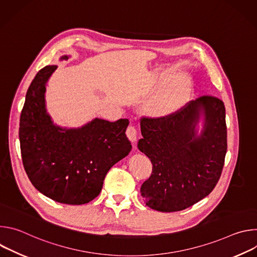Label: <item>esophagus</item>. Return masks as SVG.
I'll list each match as a JSON object with an SVG mask.
<instances>
[{
  "mask_svg": "<svg viewBox=\"0 0 257 257\" xmlns=\"http://www.w3.org/2000/svg\"><path fill=\"white\" fill-rule=\"evenodd\" d=\"M126 134H127V137H128L132 142H134V141L137 140V130H136V128H135L134 126H132V125L128 126V128H127V130H126Z\"/></svg>",
  "mask_w": 257,
  "mask_h": 257,
  "instance_id": "34e87169",
  "label": "esophagus"
}]
</instances>
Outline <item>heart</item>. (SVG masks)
<instances>
[{
  "label": "heart",
  "mask_w": 257,
  "mask_h": 257,
  "mask_svg": "<svg viewBox=\"0 0 257 257\" xmlns=\"http://www.w3.org/2000/svg\"><path fill=\"white\" fill-rule=\"evenodd\" d=\"M190 93V82L180 78L159 90L151 100V107L157 115H170L186 102Z\"/></svg>",
  "instance_id": "heart-1"
}]
</instances>
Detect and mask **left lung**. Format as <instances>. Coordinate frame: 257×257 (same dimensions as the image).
<instances>
[{
    "label": "left lung",
    "instance_id": "8db88e82",
    "mask_svg": "<svg viewBox=\"0 0 257 257\" xmlns=\"http://www.w3.org/2000/svg\"><path fill=\"white\" fill-rule=\"evenodd\" d=\"M204 117L198 136L196 125ZM138 149L153 164L141 185L149 207L172 212L185 209L215 187L227 153L226 109L223 100L203 95L161 118H142Z\"/></svg>",
    "mask_w": 257,
    "mask_h": 257
}]
</instances>
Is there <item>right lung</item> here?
I'll return each instance as SVG.
<instances>
[{"mask_svg": "<svg viewBox=\"0 0 257 257\" xmlns=\"http://www.w3.org/2000/svg\"><path fill=\"white\" fill-rule=\"evenodd\" d=\"M56 69V65L41 69L26 92L19 127L22 163L35 189L57 202L79 205L100 193L108 170L131 152L125 134L129 120L95 118L72 129L55 125L47 113L45 93Z\"/></svg>", "mask_w": 257, "mask_h": 257, "instance_id": "obj_1", "label": "right lung"}]
</instances>
